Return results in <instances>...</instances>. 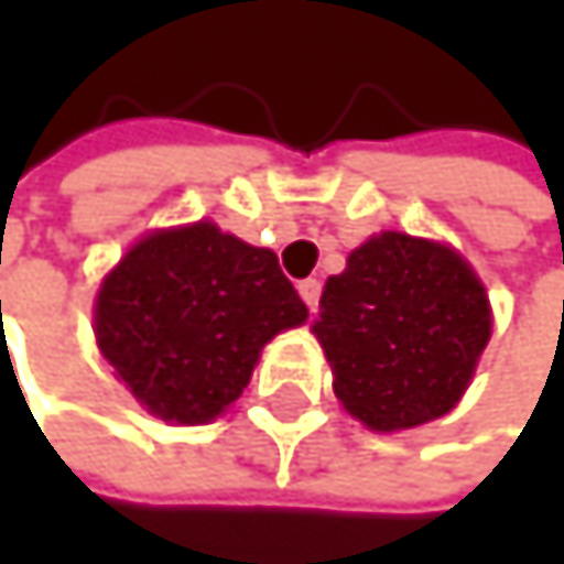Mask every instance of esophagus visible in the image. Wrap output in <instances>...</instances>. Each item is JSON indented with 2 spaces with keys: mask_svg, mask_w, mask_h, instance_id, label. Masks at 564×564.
Here are the masks:
<instances>
[{
  "mask_svg": "<svg viewBox=\"0 0 564 564\" xmlns=\"http://www.w3.org/2000/svg\"><path fill=\"white\" fill-rule=\"evenodd\" d=\"M297 294H301V301L307 304V311H317V297H321V280H314V276L301 280V284H297Z\"/></svg>",
  "mask_w": 564,
  "mask_h": 564,
  "instance_id": "1",
  "label": "esophagus"
}]
</instances>
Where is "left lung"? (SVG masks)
I'll return each mask as SVG.
<instances>
[{"label": "left lung", "instance_id": "left-lung-1", "mask_svg": "<svg viewBox=\"0 0 564 564\" xmlns=\"http://www.w3.org/2000/svg\"><path fill=\"white\" fill-rule=\"evenodd\" d=\"M314 335L341 405L392 433L457 405L490 338V304L449 247L382 232L328 276Z\"/></svg>", "mask_w": 564, "mask_h": 564}]
</instances>
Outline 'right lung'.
<instances>
[{
  "label": "right lung",
  "instance_id": "1",
  "mask_svg": "<svg viewBox=\"0 0 564 564\" xmlns=\"http://www.w3.org/2000/svg\"><path fill=\"white\" fill-rule=\"evenodd\" d=\"M304 317L276 253L196 223L128 250L100 284L94 332L148 413L209 423L240 399L260 348Z\"/></svg>",
  "mask_w": 564,
  "mask_h": 564
}]
</instances>
